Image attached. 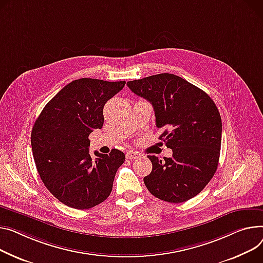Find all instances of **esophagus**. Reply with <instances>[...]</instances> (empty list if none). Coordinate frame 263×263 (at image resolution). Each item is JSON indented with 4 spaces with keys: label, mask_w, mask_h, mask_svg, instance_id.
<instances>
[{
    "label": "esophagus",
    "mask_w": 263,
    "mask_h": 263,
    "mask_svg": "<svg viewBox=\"0 0 263 263\" xmlns=\"http://www.w3.org/2000/svg\"><path fill=\"white\" fill-rule=\"evenodd\" d=\"M126 157L128 160H135V159H138L139 154L137 152H134V151H129V152L126 153Z\"/></svg>",
    "instance_id": "obj_1"
}]
</instances>
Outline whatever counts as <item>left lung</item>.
Listing matches in <instances>:
<instances>
[{
	"label": "left lung",
	"instance_id": "obj_1",
	"mask_svg": "<svg viewBox=\"0 0 263 263\" xmlns=\"http://www.w3.org/2000/svg\"><path fill=\"white\" fill-rule=\"evenodd\" d=\"M151 102L160 136L172 149L164 162L148 155L152 171L144 178L157 199L182 203L204 189L218 168L222 121L214 100L198 86L173 74H157L127 82Z\"/></svg>",
	"mask_w": 263,
	"mask_h": 263
}]
</instances>
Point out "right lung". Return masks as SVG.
<instances>
[{
  "label": "right lung",
  "instance_id": "right-lung-1",
  "mask_svg": "<svg viewBox=\"0 0 263 263\" xmlns=\"http://www.w3.org/2000/svg\"><path fill=\"white\" fill-rule=\"evenodd\" d=\"M126 81L81 78L66 84L47 102L31 131V149L39 176L50 194L76 209H89L112 191L125 153L89 154V135L103 125V107Z\"/></svg>",
  "mask_w": 263,
  "mask_h": 263
}]
</instances>
